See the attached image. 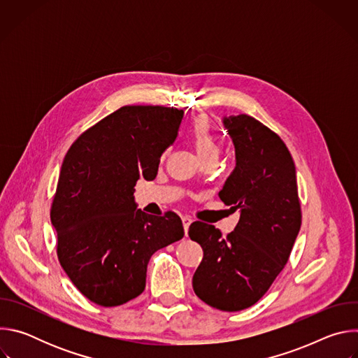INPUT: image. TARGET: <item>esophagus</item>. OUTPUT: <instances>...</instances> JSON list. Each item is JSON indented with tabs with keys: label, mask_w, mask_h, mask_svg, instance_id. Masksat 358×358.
<instances>
[{
	"label": "esophagus",
	"mask_w": 358,
	"mask_h": 358,
	"mask_svg": "<svg viewBox=\"0 0 358 358\" xmlns=\"http://www.w3.org/2000/svg\"><path fill=\"white\" fill-rule=\"evenodd\" d=\"M191 222H192V220H191L189 217H182V225H184V232H185V235H187V232H188V228H189Z\"/></svg>",
	"instance_id": "esophagus-1"
}]
</instances>
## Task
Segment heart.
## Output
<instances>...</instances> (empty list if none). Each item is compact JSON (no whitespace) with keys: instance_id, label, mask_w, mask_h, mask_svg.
I'll list each match as a JSON object with an SVG mask.
<instances>
[{"instance_id":"1","label":"heart","mask_w":358,"mask_h":358,"mask_svg":"<svg viewBox=\"0 0 358 358\" xmlns=\"http://www.w3.org/2000/svg\"><path fill=\"white\" fill-rule=\"evenodd\" d=\"M188 136L201 160L210 156L218 157L220 147L213 131V127L206 117H196L192 122V124L188 129Z\"/></svg>"}]
</instances>
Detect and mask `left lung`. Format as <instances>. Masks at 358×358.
<instances>
[{
	"instance_id": "left-lung-1",
	"label": "left lung",
	"mask_w": 358,
	"mask_h": 358,
	"mask_svg": "<svg viewBox=\"0 0 358 358\" xmlns=\"http://www.w3.org/2000/svg\"><path fill=\"white\" fill-rule=\"evenodd\" d=\"M222 123L235 147V169L218 195L239 211V221L227 236L214 225H189V238L203 250L192 287L213 308L239 312L257 303L285 268L301 213L294 163L282 138L248 115L225 116Z\"/></svg>"
}]
</instances>
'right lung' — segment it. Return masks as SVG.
Masks as SVG:
<instances>
[{"instance_id":"add662e5","label":"right lung","mask_w":358,"mask_h":358,"mask_svg":"<svg viewBox=\"0 0 358 358\" xmlns=\"http://www.w3.org/2000/svg\"><path fill=\"white\" fill-rule=\"evenodd\" d=\"M182 116L164 106H123L82 133L64 159L50 208L58 259L99 306L141 294L151 255L184 236L176 213L148 215L133 195L138 178H156Z\"/></svg>"}]
</instances>
